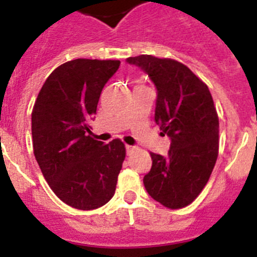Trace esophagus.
<instances>
[{
	"label": "esophagus",
	"mask_w": 257,
	"mask_h": 257,
	"mask_svg": "<svg viewBox=\"0 0 257 257\" xmlns=\"http://www.w3.org/2000/svg\"><path fill=\"white\" fill-rule=\"evenodd\" d=\"M134 149H135V147H133V145H126V152H127V154H128V156L133 153Z\"/></svg>",
	"instance_id": "1"
}]
</instances>
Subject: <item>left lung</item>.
Returning <instances> with one entry per match:
<instances>
[{
    "mask_svg": "<svg viewBox=\"0 0 257 257\" xmlns=\"http://www.w3.org/2000/svg\"><path fill=\"white\" fill-rule=\"evenodd\" d=\"M126 61L156 86L154 119L171 140L167 156L151 153L145 189L165 207H185L207 184L219 153V118L210 90L187 65L172 59L139 55Z\"/></svg>",
    "mask_w": 257,
    "mask_h": 257,
    "instance_id": "left-lung-1",
    "label": "left lung"
}]
</instances>
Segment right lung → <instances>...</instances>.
I'll return each instance as SVG.
<instances>
[{
    "mask_svg": "<svg viewBox=\"0 0 257 257\" xmlns=\"http://www.w3.org/2000/svg\"><path fill=\"white\" fill-rule=\"evenodd\" d=\"M119 64L96 59L67 61L47 77L33 106L38 166L52 192L78 210H95L110 201L126 156L121 140L104 145L90 136L88 124L101 90Z\"/></svg>",
    "mask_w": 257,
    "mask_h": 257,
    "instance_id": "right-lung-1",
    "label": "right lung"
}]
</instances>
